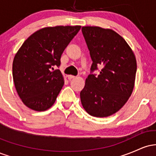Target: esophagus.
<instances>
[{
	"label": "esophagus",
	"instance_id": "34e87169",
	"mask_svg": "<svg viewBox=\"0 0 156 156\" xmlns=\"http://www.w3.org/2000/svg\"><path fill=\"white\" fill-rule=\"evenodd\" d=\"M67 78L69 80H73L74 79V78H76V76H71V75H69V76H67Z\"/></svg>",
	"mask_w": 156,
	"mask_h": 156
}]
</instances>
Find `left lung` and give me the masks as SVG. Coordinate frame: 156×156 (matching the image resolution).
<instances>
[{"instance_id":"obj_1","label":"left lung","mask_w":156,"mask_h":156,"mask_svg":"<svg viewBox=\"0 0 156 156\" xmlns=\"http://www.w3.org/2000/svg\"><path fill=\"white\" fill-rule=\"evenodd\" d=\"M81 30L92 60L91 72L100 65L103 68L98 76L87 77L80 101L91 116L108 117L131 95L137 68L135 55L126 41L112 29L84 26Z\"/></svg>"}]
</instances>
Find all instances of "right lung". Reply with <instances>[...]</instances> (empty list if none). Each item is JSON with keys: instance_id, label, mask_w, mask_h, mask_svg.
Returning <instances> with one entry per match:
<instances>
[{"instance_id": "right-lung-1", "label": "right lung", "mask_w": 156, "mask_h": 156, "mask_svg": "<svg viewBox=\"0 0 156 156\" xmlns=\"http://www.w3.org/2000/svg\"><path fill=\"white\" fill-rule=\"evenodd\" d=\"M80 26L46 27L34 32L15 55L12 76L23 103L32 110L43 112L54 104L64 86L59 69L61 56Z\"/></svg>"}]
</instances>
